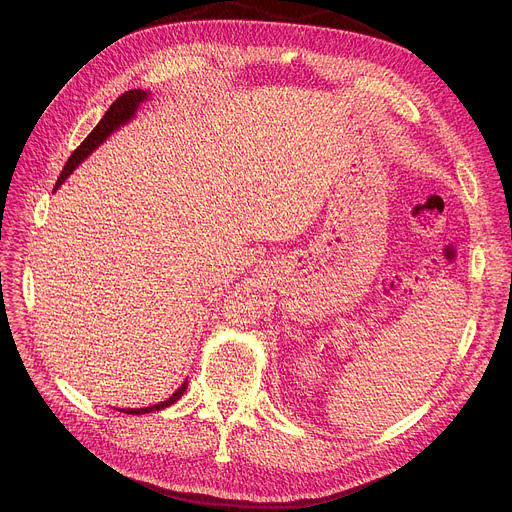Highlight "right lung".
Here are the masks:
<instances>
[{
    "label": "right lung",
    "instance_id": "obj_1",
    "mask_svg": "<svg viewBox=\"0 0 512 512\" xmlns=\"http://www.w3.org/2000/svg\"><path fill=\"white\" fill-rule=\"evenodd\" d=\"M145 99V93L141 91V89H133V91H125L121 97H117L115 101H113V105L107 109V113L103 115V119L97 123V127L85 137V141L79 145V148L70 154V158H68V162H66V166L62 168V172H60V176H58V180H56V186H54V190L72 174V170H75L95 148L99 143H103L119 125H123L125 121H129L131 119V115L135 113V109H137V105L141 103ZM186 387H188V381H184L182 383V387L178 389V391H174V395L170 397V399H166V401H162V403H158V405H152V407H143V409H123V413H135V415H141V413H152V411H160V409H164V407H168V405H172V403H176L182 395H184V391H186Z\"/></svg>",
    "mask_w": 512,
    "mask_h": 512
}]
</instances>
